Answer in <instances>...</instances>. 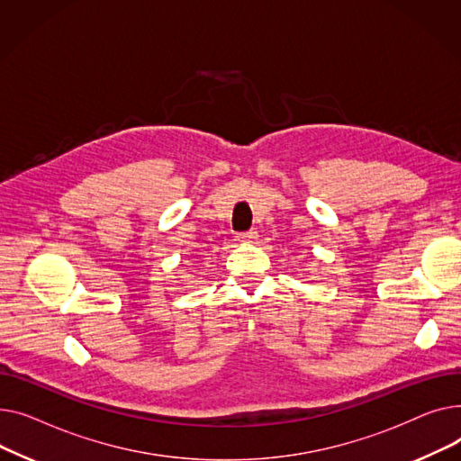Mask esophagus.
<instances>
[{"label":"esophagus","instance_id":"34e87169","mask_svg":"<svg viewBox=\"0 0 461 461\" xmlns=\"http://www.w3.org/2000/svg\"><path fill=\"white\" fill-rule=\"evenodd\" d=\"M236 238H238V241H248V243H249V241H255V240L258 238V232H257V230H248V232H240V234H238Z\"/></svg>","mask_w":461,"mask_h":461}]
</instances>
